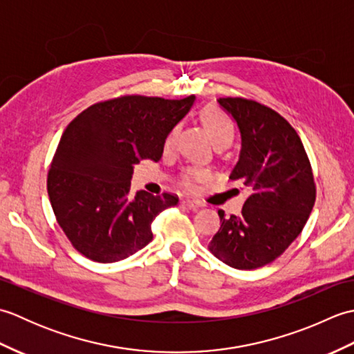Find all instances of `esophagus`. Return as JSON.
<instances>
[{"label":"esophagus","instance_id":"esophagus-1","mask_svg":"<svg viewBox=\"0 0 354 354\" xmlns=\"http://www.w3.org/2000/svg\"><path fill=\"white\" fill-rule=\"evenodd\" d=\"M183 204H184L187 208H190V209H198V208H201V207H202L201 202H198V201H192V199H185V201H183Z\"/></svg>","mask_w":354,"mask_h":354}]
</instances>
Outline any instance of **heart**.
<instances>
[{"label":"heart","mask_w":354,"mask_h":354,"mask_svg":"<svg viewBox=\"0 0 354 354\" xmlns=\"http://www.w3.org/2000/svg\"><path fill=\"white\" fill-rule=\"evenodd\" d=\"M201 122L204 124L205 131L208 132L209 138L213 140L214 145H217V142H228L230 145L232 140V135H234V129H232L231 120L222 109H219L217 106L204 108L201 112ZM175 133H176V129H171L167 137H165L164 140L165 149H170L173 146V142H175ZM207 178H208L207 170L190 169L184 173L181 183L185 189L192 190L194 187V183L205 181Z\"/></svg>","instance_id":"1"}]
</instances>
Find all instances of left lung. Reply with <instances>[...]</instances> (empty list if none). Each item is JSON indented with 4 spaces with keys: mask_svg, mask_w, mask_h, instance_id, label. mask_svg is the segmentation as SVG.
<instances>
[{
    "mask_svg": "<svg viewBox=\"0 0 354 354\" xmlns=\"http://www.w3.org/2000/svg\"><path fill=\"white\" fill-rule=\"evenodd\" d=\"M217 102L242 138L230 179L251 194L239 216L221 209V230L208 250L231 268H261L288 250L309 219L317 198L310 161L297 131L274 109L242 97Z\"/></svg>",
    "mask_w": 354,
    "mask_h": 354,
    "instance_id": "8db88e82",
    "label": "left lung"
}]
</instances>
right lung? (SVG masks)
<instances>
[{
	"label": "right lung",
	"instance_id": "1",
	"mask_svg": "<svg viewBox=\"0 0 354 354\" xmlns=\"http://www.w3.org/2000/svg\"><path fill=\"white\" fill-rule=\"evenodd\" d=\"M196 97L123 95L95 103L66 126L53 156L47 190L59 227L74 250L99 263L145 248L152 222L178 196L131 193L133 165L160 161L164 140Z\"/></svg>",
	"mask_w": 354,
	"mask_h": 354
}]
</instances>
